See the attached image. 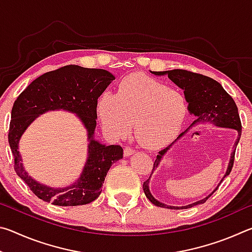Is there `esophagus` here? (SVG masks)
I'll list each match as a JSON object with an SVG mask.
<instances>
[{
    "mask_svg": "<svg viewBox=\"0 0 252 252\" xmlns=\"http://www.w3.org/2000/svg\"><path fill=\"white\" fill-rule=\"evenodd\" d=\"M133 153H135V150H133L132 148L130 147L125 148V157H130L131 155H133Z\"/></svg>",
    "mask_w": 252,
    "mask_h": 252,
    "instance_id": "obj_1",
    "label": "esophagus"
}]
</instances>
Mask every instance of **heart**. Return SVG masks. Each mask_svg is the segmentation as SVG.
Wrapping results in <instances>:
<instances>
[{"label":"heart","instance_id":"heart-1","mask_svg":"<svg viewBox=\"0 0 252 252\" xmlns=\"http://www.w3.org/2000/svg\"><path fill=\"white\" fill-rule=\"evenodd\" d=\"M96 111L111 136L126 135L133 122L138 141L147 149H158L177 138L188 106L179 91L147 75L133 74L121 81L116 94L102 93Z\"/></svg>","mask_w":252,"mask_h":252}]
</instances>
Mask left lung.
<instances>
[{
  "instance_id": "obj_1",
  "label": "left lung",
  "mask_w": 252,
  "mask_h": 252,
  "mask_svg": "<svg viewBox=\"0 0 252 252\" xmlns=\"http://www.w3.org/2000/svg\"><path fill=\"white\" fill-rule=\"evenodd\" d=\"M151 73L156 75H168V78L171 80L174 84L178 85L180 89H182L183 93H185L186 100L188 103H189L188 109H189L191 114H193V116L197 118L193 121V123H191V126L188 127L185 132H182V133L178 136L177 139L180 138L191 126L198 124L199 123H211L212 124H215L216 126L229 127V128H233L238 132L236 143L235 144V150L232 154V157H230L228 169L224 178L221 179V183L223 181V179L227 176H229L230 172H231L232 167H233L236 148L241 136V121H240V118H239L236 102H234L232 97L225 92V90L222 88V85H221L219 82H217L216 80L209 78V76L199 74V73H193V72H190L187 70H180V69H176L171 71H162V72H151ZM174 143L175 141L158 153L157 159L155 161V163H153V169L151 174L158 166L159 162L163 158L165 153L169 150V148ZM150 177L151 174L148 180L146 182H143V191L144 193H146L147 198L157 207L176 209V210H178V209L192 208L194 206H198V204L204 203L209 199V197H211L213 192H215V191L218 189V187L220 186V184L210 195L207 196L206 198L199 200V202H196L183 207H173L158 202L151 194L150 189H148V180H150Z\"/></svg>"
}]
</instances>
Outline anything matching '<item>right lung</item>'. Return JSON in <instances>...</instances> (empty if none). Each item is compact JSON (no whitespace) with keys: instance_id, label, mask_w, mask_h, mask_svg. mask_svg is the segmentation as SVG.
<instances>
[{"instance_id":"add662e5","label":"right lung","mask_w":252,"mask_h":252,"mask_svg":"<svg viewBox=\"0 0 252 252\" xmlns=\"http://www.w3.org/2000/svg\"><path fill=\"white\" fill-rule=\"evenodd\" d=\"M114 79L106 70L65 65L39 76L15 100L8 130L14 170L37 198L54 206L72 207L90 203L100 195L110 167L123 157L121 146H105L94 139L97 97ZM55 109L75 113L88 132L84 171L78 181L64 188L44 186L30 177L18 151V141L27 126L41 114Z\"/></svg>"}]
</instances>
